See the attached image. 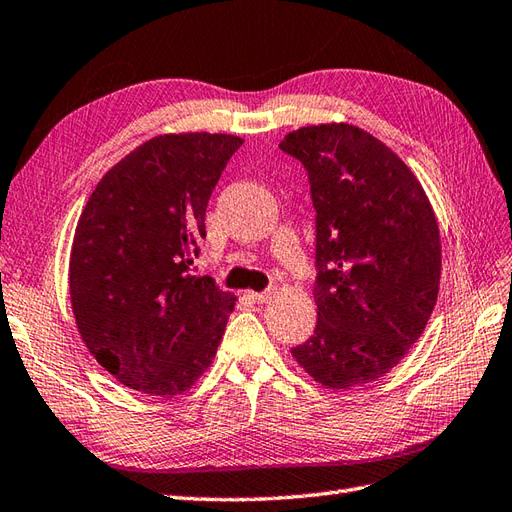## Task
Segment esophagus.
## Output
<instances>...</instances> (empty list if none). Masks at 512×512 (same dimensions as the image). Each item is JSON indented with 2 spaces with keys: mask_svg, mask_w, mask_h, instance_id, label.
I'll list each match as a JSON object with an SVG mask.
<instances>
[{
  "mask_svg": "<svg viewBox=\"0 0 512 512\" xmlns=\"http://www.w3.org/2000/svg\"><path fill=\"white\" fill-rule=\"evenodd\" d=\"M273 295H276V291H273V289H269V291H260V293H258V291H252V293H249V297H252L254 302H258V304L271 302Z\"/></svg>",
  "mask_w": 512,
  "mask_h": 512,
  "instance_id": "esophagus-1",
  "label": "esophagus"
}]
</instances>
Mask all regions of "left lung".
Returning <instances> with one entry per match:
<instances>
[{
    "mask_svg": "<svg viewBox=\"0 0 512 512\" xmlns=\"http://www.w3.org/2000/svg\"><path fill=\"white\" fill-rule=\"evenodd\" d=\"M317 213L315 334L291 350L332 391L386 376L417 343L441 280L434 208L406 162L352 123L289 132Z\"/></svg>",
    "mask_w": 512,
    "mask_h": 512,
    "instance_id": "8db88e82",
    "label": "left lung"
}]
</instances>
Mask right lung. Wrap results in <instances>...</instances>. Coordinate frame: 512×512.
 <instances>
[{
	"label": "right lung",
	"mask_w": 512,
	"mask_h": 512,
	"mask_svg": "<svg viewBox=\"0 0 512 512\" xmlns=\"http://www.w3.org/2000/svg\"><path fill=\"white\" fill-rule=\"evenodd\" d=\"M241 145L234 134H158L108 169L82 210L71 310L86 350L128 389L167 400L213 365L236 297L189 269Z\"/></svg>",
	"instance_id": "add662e5"
}]
</instances>
